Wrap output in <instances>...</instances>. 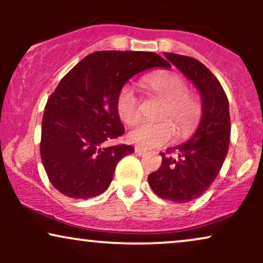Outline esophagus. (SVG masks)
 Wrapping results in <instances>:
<instances>
[{
  "label": "esophagus",
  "mask_w": 263,
  "mask_h": 263,
  "mask_svg": "<svg viewBox=\"0 0 263 263\" xmlns=\"http://www.w3.org/2000/svg\"><path fill=\"white\" fill-rule=\"evenodd\" d=\"M146 152H147V151L143 149V148H142V147H140V146H137V147H136V148H135V153H136V155H137V156H143Z\"/></svg>",
  "instance_id": "obj_1"
}]
</instances>
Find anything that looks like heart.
<instances>
[{
    "instance_id": "b5f03b06",
    "label": "heart",
    "mask_w": 263,
    "mask_h": 263,
    "mask_svg": "<svg viewBox=\"0 0 263 263\" xmlns=\"http://www.w3.org/2000/svg\"><path fill=\"white\" fill-rule=\"evenodd\" d=\"M144 84L153 93L164 101L161 119H170L179 135L192 127L197 120L200 106L197 99L188 93V85L179 75L173 73L152 74ZM117 111L123 122L135 123L140 119V100L131 86L122 87L117 98ZM174 135V128L168 120L158 123L140 122L129 129L128 140L146 148H155L167 143Z\"/></svg>"
}]
</instances>
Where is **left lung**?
Returning <instances> with one entry per match:
<instances>
[{
	"label": "left lung",
	"instance_id": "left-lung-1",
	"mask_svg": "<svg viewBox=\"0 0 263 263\" xmlns=\"http://www.w3.org/2000/svg\"><path fill=\"white\" fill-rule=\"evenodd\" d=\"M164 57L198 89L201 117L188 141L161 153L162 165L149 174L148 183L162 199L188 203L209 189L224 164L231 129L229 101L219 80L199 60L173 53Z\"/></svg>",
	"mask_w": 263,
	"mask_h": 263
}]
</instances>
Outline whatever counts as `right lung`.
Instances as JSON below:
<instances>
[{
	"label": "right lung",
	"mask_w": 263,
	"mask_h": 263,
	"mask_svg": "<svg viewBox=\"0 0 263 263\" xmlns=\"http://www.w3.org/2000/svg\"><path fill=\"white\" fill-rule=\"evenodd\" d=\"M171 64L151 52H95L60 80L45 105L41 157L54 188L74 199L98 197L108 188L115 168L135 152L108 146L125 132L117 98L132 77Z\"/></svg>",
	"instance_id": "right-lung-1"
}]
</instances>
